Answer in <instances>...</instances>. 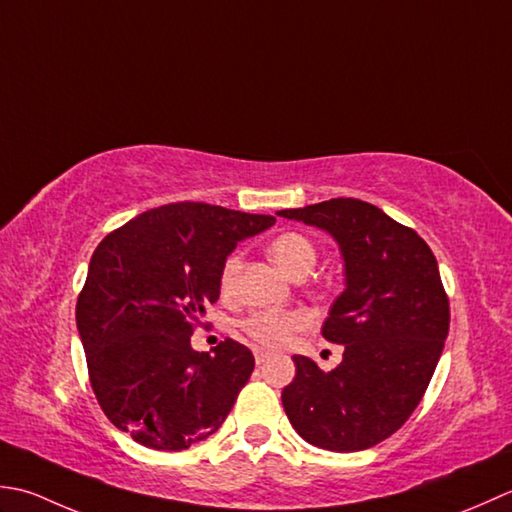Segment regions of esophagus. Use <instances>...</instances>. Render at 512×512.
Instances as JSON below:
<instances>
[{
  "label": "esophagus",
  "mask_w": 512,
  "mask_h": 512,
  "mask_svg": "<svg viewBox=\"0 0 512 512\" xmlns=\"http://www.w3.org/2000/svg\"><path fill=\"white\" fill-rule=\"evenodd\" d=\"M254 358H256V364H263L265 360H269V351L254 349Z\"/></svg>",
  "instance_id": "34e87169"
}]
</instances>
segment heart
Instances as JSON below:
<instances>
[{"label":"heart","instance_id":"b5f03b06","mask_svg":"<svg viewBox=\"0 0 512 512\" xmlns=\"http://www.w3.org/2000/svg\"><path fill=\"white\" fill-rule=\"evenodd\" d=\"M269 256L289 278H296L302 274L309 276V271L316 265L318 249L307 236L285 232L271 241ZM238 271H241V256L229 254L221 267V289L225 294L234 291ZM307 325L309 316L305 311H256V314L243 320V331L263 347L278 349L291 340L294 331Z\"/></svg>","mask_w":512,"mask_h":512}]
</instances>
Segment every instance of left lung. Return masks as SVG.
<instances>
[{
  "label": "left lung",
  "instance_id": "1",
  "mask_svg": "<svg viewBox=\"0 0 512 512\" xmlns=\"http://www.w3.org/2000/svg\"><path fill=\"white\" fill-rule=\"evenodd\" d=\"M276 214L327 232L344 263V291L322 325L344 344L342 362L325 373L294 356L285 413L309 444L364 451L409 420L442 356L451 314L437 260L413 229L358 198Z\"/></svg>",
  "mask_w": 512,
  "mask_h": 512
}]
</instances>
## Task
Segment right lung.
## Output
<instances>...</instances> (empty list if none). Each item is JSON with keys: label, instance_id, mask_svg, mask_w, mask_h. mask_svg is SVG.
<instances>
[{"label": "right lung", "instance_id": "1", "mask_svg": "<svg viewBox=\"0 0 512 512\" xmlns=\"http://www.w3.org/2000/svg\"><path fill=\"white\" fill-rule=\"evenodd\" d=\"M274 216L172 203L134 216L90 258L77 329L108 420L156 451H183L221 429L254 371L245 344L194 351L190 336L221 296L234 247Z\"/></svg>", "mask_w": 512, "mask_h": 512}]
</instances>
